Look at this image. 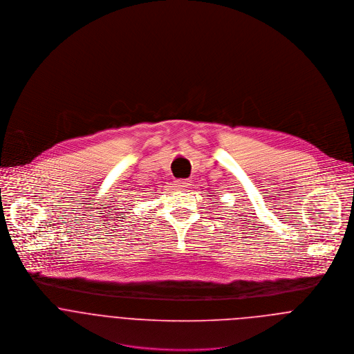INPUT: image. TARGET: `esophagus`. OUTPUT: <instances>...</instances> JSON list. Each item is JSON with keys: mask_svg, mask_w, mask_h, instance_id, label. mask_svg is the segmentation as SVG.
Masks as SVG:
<instances>
[{"mask_svg": "<svg viewBox=\"0 0 354 354\" xmlns=\"http://www.w3.org/2000/svg\"><path fill=\"white\" fill-rule=\"evenodd\" d=\"M174 185H176L177 188H180V189H184V188H188L189 181H188V180H176V181H174Z\"/></svg>", "mask_w": 354, "mask_h": 354, "instance_id": "esophagus-1", "label": "esophagus"}]
</instances>
